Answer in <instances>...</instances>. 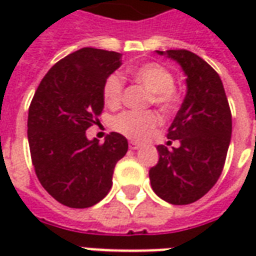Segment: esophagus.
I'll return each mask as SVG.
<instances>
[{
    "label": "esophagus",
    "instance_id": "obj_1",
    "mask_svg": "<svg viewBox=\"0 0 256 256\" xmlns=\"http://www.w3.org/2000/svg\"><path fill=\"white\" fill-rule=\"evenodd\" d=\"M140 146H141V145H140L138 142H136V141H130V142H128V148H130V150H138Z\"/></svg>",
    "mask_w": 256,
    "mask_h": 256
}]
</instances>
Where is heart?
Wrapping results in <instances>:
<instances>
[{
	"label": "heart",
	"mask_w": 256,
	"mask_h": 256,
	"mask_svg": "<svg viewBox=\"0 0 256 256\" xmlns=\"http://www.w3.org/2000/svg\"><path fill=\"white\" fill-rule=\"evenodd\" d=\"M128 74L137 84H142L145 89L150 92V102L159 106L160 111L170 112L177 106L180 96L174 88V75L164 66L148 62L130 67ZM123 90L124 80L122 76L118 74H111L102 88V96L106 106L112 108L119 106L122 102ZM159 123L160 119L154 111H126L114 118L112 128L128 138L142 141L154 133Z\"/></svg>",
	"instance_id": "1"
}]
</instances>
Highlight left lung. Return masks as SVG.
Here are the masks:
<instances>
[{
	"mask_svg": "<svg viewBox=\"0 0 256 256\" xmlns=\"http://www.w3.org/2000/svg\"><path fill=\"white\" fill-rule=\"evenodd\" d=\"M186 75V96L167 137L180 146L158 145L159 162L150 170L154 192L167 203L184 206L203 198L224 170L230 144L232 114L220 75L198 54L166 50Z\"/></svg>",
	"mask_w": 256,
	"mask_h": 256,
	"instance_id": "1",
	"label": "left lung"
}]
</instances>
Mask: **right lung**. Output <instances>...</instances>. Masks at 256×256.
I'll use <instances>...</instances> for the list:
<instances>
[{
	"mask_svg": "<svg viewBox=\"0 0 256 256\" xmlns=\"http://www.w3.org/2000/svg\"><path fill=\"white\" fill-rule=\"evenodd\" d=\"M122 54L82 48L54 64L28 108L27 137L41 185L58 203L88 208L106 198L128 140L112 132L104 144L88 140L104 108L102 88Z\"/></svg>",
	"mask_w": 256,
	"mask_h": 256,
	"instance_id": "1",
	"label": "right lung"
}]
</instances>
